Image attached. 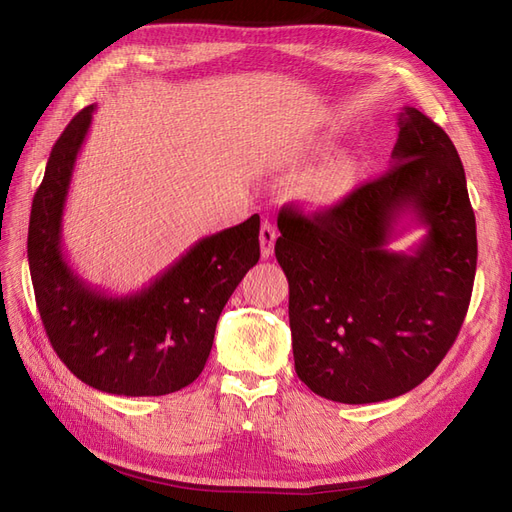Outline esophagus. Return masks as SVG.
I'll return each mask as SVG.
<instances>
[{"label": "esophagus", "instance_id": "1", "mask_svg": "<svg viewBox=\"0 0 512 512\" xmlns=\"http://www.w3.org/2000/svg\"><path fill=\"white\" fill-rule=\"evenodd\" d=\"M275 239H277L275 226L269 220H265L260 226V254H262V258H269L273 254Z\"/></svg>", "mask_w": 512, "mask_h": 512}]
</instances>
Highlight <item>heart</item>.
Returning a JSON list of instances; mask_svg holds the SVG:
<instances>
[{"mask_svg": "<svg viewBox=\"0 0 512 512\" xmlns=\"http://www.w3.org/2000/svg\"><path fill=\"white\" fill-rule=\"evenodd\" d=\"M331 151V145H316V156H324ZM356 166L350 156H337L329 162H324L318 170L305 181V196L316 205H329L335 203L337 198H342L354 181Z\"/></svg>", "mask_w": 512, "mask_h": 512, "instance_id": "b5f03b06", "label": "heart"}]
</instances>
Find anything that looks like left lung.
<instances>
[{
    "label": "left lung",
    "instance_id": "left-lung-1",
    "mask_svg": "<svg viewBox=\"0 0 512 512\" xmlns=\"http://www.w3.org/2000/svg\"><path fill=\"white\" fill-rule=\"evenodd\" d=\"M391 170L329 211L284 207L275 256L290 286L294 369L316 395L374 404L412 391L440 365L466 318L476 220L448 134L414 106L397 115ZM410 214L414 251L385 247Z\"/></svg>",
    "mask_w": 512,
    "mask_h": 512
}]
</instances>
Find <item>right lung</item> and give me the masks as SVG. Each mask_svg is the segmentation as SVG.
<instances>
[{
	"mask_svg": "<svg viewBox=\"0 0 512 512\" xmlns=\"http://www.w3.org/2000/svg\"><path fill=\"white\" fill-rule=\"evenodd\" d=\"M94 111L85 106L57 138L32 203L27 260L38 312L53 350L85 384L126 397L168 395L203 371L224 305L260 258V218L196 241L123 297L87 284L66 260L61 226Z\"/></svg>",
	"mask_w": 512,
	"mask_h": 512,
	"instance_id": "right-lung-1",
	"label": "right lung"
}]
</instances>
